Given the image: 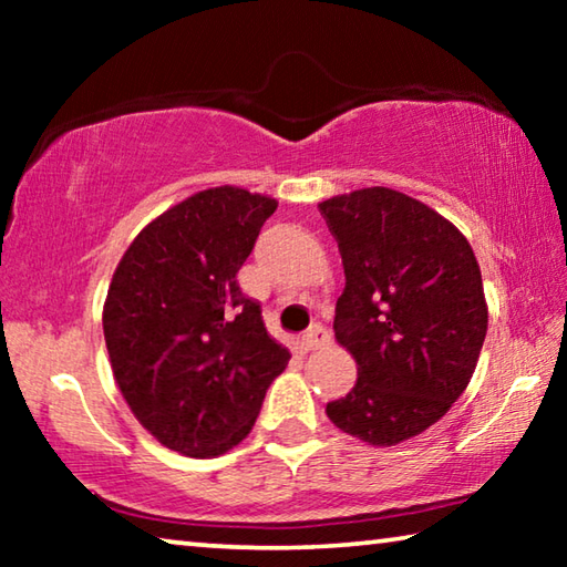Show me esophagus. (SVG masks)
<instances>
[{"label": "esophagus", "instance_id": "obj_1", "mask_svg": "<svg viewBox=\"0 0 567 567\" xmlns=\"http://www.w3.org/2000/svg\"><path fill=\"white\" fill-rule=\"evenodd\" d=\"M330 342V332L322 328V324H312L310 330H307L302 338H300V344L302 350H320L324 348V344Z\"/></svg>", "mask_w": 567, "mask_h": 567}]
</instances>
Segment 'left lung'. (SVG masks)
Wrapping results in <instances>:
<instances>
[{
  "mask_svg": "<svg viewBox=\"0 0 567 567\" xmlns=\"http://www.w3.org/2000/svg\"><path fill=\"white\" fill-rule=\"evenodd\" d=\"M338 239L344 290L334 338L358 382L328 402L342 433L385 447L425 433L463 395L483 350V277L463 233L390 187L320 203Z\"/></svg>",
  "mask_w": 567,
  "mask_h": 567,
  "instance_id": "obj_1",
  "label": "left lung"
}]
</instances>
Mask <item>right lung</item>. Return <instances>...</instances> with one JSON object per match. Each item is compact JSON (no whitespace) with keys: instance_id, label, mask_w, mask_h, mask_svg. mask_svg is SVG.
Listing matches in <instances>:
<instances>
[{"instance_id":"1","label":"right lung","mask_w":567,"mask_h":567,"mask_svg":"<svg viewBox=\"0 0 567 567\" xmlns=\"http://www.w3.org/2000/svg\"><path fill=\"white\" fill-rule=\"evenodd\" d=\"M277 199L213 187L142 229L112 275L102 312L114 380L162 445L215 457L249 435L290 352L239 290Z\"/></svg>"}]
</instances>
